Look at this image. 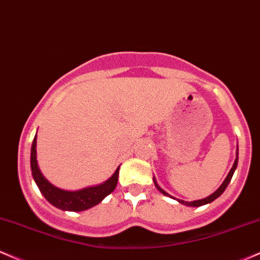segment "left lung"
<instances>
[{"label":"left lung","mask_w":260,"mask_h":260,"mask_svg":"<svg viewBox=\"0 0 260 260\" xmlns=\"http://www.w3.org/2000/svg\"><path fill=\"white\" fill-rule=\"evenodd\" d=\"M237 163H239V146H237V149H236V159H235V161H234V166H233V168H231V170H230V172H229L228 176H226V179L224 180V182H222V184L220 185V187H219L218 190H216V191L214 192V193H212V194H210V196H208V197L203 198V200L193 201V202H185V201H181V200H176V201H179L180 203H181V204H185V206H187V207H201V206H204V204H208V203H210V202H213V201L216 200V198H218L219 196H220V194H222V192L225 191V188H226V187H228V185L230 184L231 178H233V175H234L235 170H236V168H237ZM153 181H154L155 187H157L158 190H159V191L161 192V193L166 194V196L172 197V196H170V194H168L166 191L161 190V188L159 187V186H158L157 181H155V179H154V178H153ZM172 198H174V197H172Z\"/></svg>","instance_id":"obj_1"}]
</instances>
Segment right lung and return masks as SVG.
<instances>
[{"instance_id":"1","label":"right lung","mask_w":260,"mask_h":260,"mask_svg":"<svg viewBox=\"0 0 260 260\" xmlns=\"http://www.w3.org/2000/svg\"><path fill=\"white\" fill-rule=\"evenodd\" d=\"M30 166H31L32 178L44 197L51 204L62 210L81 212V210L92 208L96 204L102 202V200H105V197L108 196L109 193H112L118 184L119 167L111 178L101 185L91 186V187L82 188L79 191H66L56 187L45 179V176L39 169L38 160H36V135L34 137L31 145Z\"/></svg>"}]
</instances>
